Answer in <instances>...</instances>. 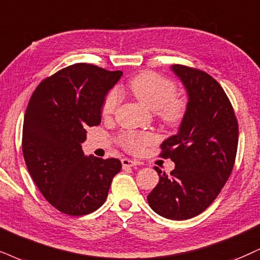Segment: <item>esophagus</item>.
Instances as JSON below:
<instances>
[{
	"label": "esophagus",
	"mask_w": 260,
	"mask_h": 260,
	"mask_svg": "<svg viewBox=\"0 0 260 260\" xmlns=\"http://www.w3.org/2000/svg\"><path fill=\"white\" fill-rule=\"evenodd\" d=\"M121 165H123V168H133V166L139 165V162H137L136 160H131L129 158H124V159H121Z\"/></svg>",
	"instance_id": "1"
}]
</instances>
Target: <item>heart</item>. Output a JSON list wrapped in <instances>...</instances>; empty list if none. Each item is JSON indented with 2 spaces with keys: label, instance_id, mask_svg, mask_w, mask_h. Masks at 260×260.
Wrapping results in <instances>:
<instances>
[{
  "label": "heart",
  "instance_id": "heart-1",
  "mask_svg": "<svg viewBox=\"0 0 260 260\" xmlns=\"http://www.w3.org/2000/svg\"><path fill=\"white\" fill-rule=\"evenodd\" d=\"M129 89L133 95L143 105L155 111L156 117L168 127H177L181 125L187 112V102L176 94L174 81L158 75L155 72L145 71L136 75L129 82ZM120 104V94L118 90H111L106 95L102 104V115L106 118L115 113ZM154 142V136L149 133L127 131L119 136V143L130 153L142 152L147 146Z\"/></svg>",
  "mask_w": 260,
  "mask_h": 260
}]
</instances>
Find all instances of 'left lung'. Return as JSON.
Here are the masks:
<instances>
[{
    "label": "left lung",
    "mask_w": 260,
    "mask_h": 260,
    "mask_svg": "<svg viewBox=\"0 0 260 260\" xmlns=\"http://www.w3.org/2000/svg\"><path fill=\"white\" fill-rule=\"evenodd\" d=\"M187 89V112L178 133L161 143V158L175 169L166 175L155 166L159 183L147 200L168 219L193 218L213 203L235 164L239 124L232 102L213 77L201 70L174 65Z\"/></svg>",
    "instance_id": "8db88e82"
}]
</instances>
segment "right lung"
<instances>
[{"label": "right lung", "mask_w": 260, "mask_h": 260, "mask_svg": "<svg viewBox=\"0 0 260 260\" xmlns=\"http://www.w3.org/2000/svg\"><path fill=\"white\" fill-rule=\"evenodd\" d=\"M121 71L75 63L43 79L31 95L22 126V154L32 179L60 212L84 216L107 199L119 159L84 156L86 127L101 123L107 91Z\"/></svg>", "instance_id": "right-lung-1"}]
</instances>
